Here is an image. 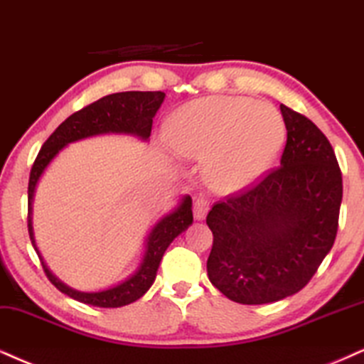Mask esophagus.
<instances>
[{
	"mask_svg": "<svg viewBox=\"0 0 364 364\" xmlns=\"http://www.w3.org/2000/svg\"><path fill=\"white\" fill-rule=\"evenodd\" d=\"M208 210H210L208 198H205V196L196 198L195 205H193V215H195V218L196 220H203L206 213H208Z\"/></svg>",
	"mask_w": 364,
	"mask_h": 364,
	"instance_id": "34e87169",
	"label": "esophagus"
}]
</instances>
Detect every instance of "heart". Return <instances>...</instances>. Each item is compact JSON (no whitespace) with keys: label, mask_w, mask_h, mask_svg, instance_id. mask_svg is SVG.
I'll use <instances>...</instances> for the list:
<instances>
[{"label":"heart","mask_w":364,"mask_h":364,"mask_svg":"<svg viewBox=\"0 0 364 364\" xmlns=\"http://www.w3.org/2000/svg\"><path fill=\"white\" fill-rule=\"evenodd\" d=\"M166 137L183 158L205 159V179L215 191L233 193L269 171L282 151L285 124L270 104L205 97L169 117Z\"/></svg>","instance_id":"obj_1"}]
</instances>
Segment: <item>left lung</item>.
Segmentation results:
<instances>
[{"instance_id":"left-lung-1","label":"left lung","mask_w":364,"mask_h":364,"mask_svg":"<svg viewBox=\"0 0 364 364\" xmlns=\"http://www.w3.org/2000/svg\"><path fill=\"white\" fill-rule=\"evenodd\" d=\"M287 141L280 166L211 206L210 282L238 304H269L306 287L339 227L343 174L311 119L280 104Z\"/></svg>"}]
</instances>
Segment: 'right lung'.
Here are the masks:
<instances>
[{"instance_id":"obj_1","label":"right lung","mask_w":364,"mask_h":364,"mask_svg":"<svg viewBox=\"0 0 364 364\" xmlns=\"http://www.w3.org/2000/svg\"><path fill=\"white\" fill-rule=\"evenodd\" d=\"M164 92H117V94L105 95V97L95 100L84 109L73 112L60 126L55 129L52 136L41 146L38 156H36L33 166L30 171L28 181V233L31 243L35 247L33 228H31V201H33L36 183L48 166L50 161L58 154V151L67 146L68 142L84 139L89 136L105 134V132H124V134H134L142 139H148L153 129V117L158 112L164 100ZM193 223L191 198L185 196L181 205L173 213H169L156 223L153 232L149 233L148 247H146L144 259L134 275H131L122 284L116 287L100 292H79L67 287L52 275V272L43 265L45 275L50 282L58 289L60 292L67 294L68 297L84 304L97 307H122L137 301L149 291L156 279L159 262L163 259L164 252L179 233ZM36 250V247H35ZM40 257V255H38Z\"/></svg>"}]
</instances>
